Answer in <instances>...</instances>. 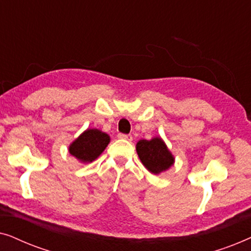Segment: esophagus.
Instances as JSON below:
<instances>
[{"mask_svg":"<svg viewBox=\"0 0 251 251\" xmlns=\"http://www.w3.org/2000/svg\"><path fill=\"white\" fill-rule=\"evenodd\" d=\"M118 137H119L120 139L128 140V142H131V140H132V136L131 135H125V133H119Z\"/></svg>","mask_w":251,"mask_h":251,"instance_id":"1","label":"esophagus"}]
</instances>
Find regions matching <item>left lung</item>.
<instances>
[{
  "label": "left lung",
  "instance_id": "1",
  "mask_svg": "<svg viewBox=\"0 0 251 251\" xmlns=\"http://www.w3.org/2000/svg\"><path fill=\"white\" fill-rule=\"evenodd\" d=\"M136 151L144 167L154 175L164 173L175 163L173 153L161 137H153L151 140H139Z\"/></svg>",
  "mask_w": 251,
  "mask_h": 251
}]
</instances>
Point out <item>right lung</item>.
Masks as SVG:
<instances>
[{"label":"right lung","instance_id":"obj_1","mask_svg":"<svg viewBox=\"0 0 251 251\" xmlns=\"http://www.w3.org/2000/svg\"><path fill=\"white\" fill-rule=\"evenodd\" d=\"M111 138L101 130L87 129L68 146V152L81 163H90L104 152Z\"/></svg>","mask_w":251,"mask_h":251}]
</instances>
